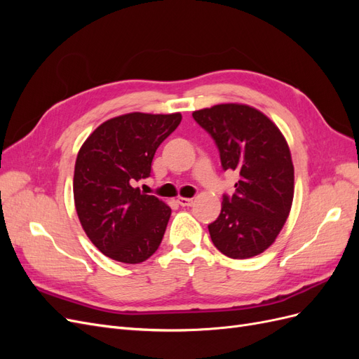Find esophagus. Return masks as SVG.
Here are the masks:
<instances>
[{
  "label": "esophagus",
  "mask_w": 359,
  "mask_h": 359,
  "mask_svg": "<svg viewBox=\"0 0 359 359\" xmlns=\"http://www.w3.org/2000/svg\"><path fill=\"white\" fill-rule=\"evenodd\" d=\"M177 202L181 205V206H190L191 203H193V199H190V198H178L177 199Z\"/></svg>",
  "instance_id": "1"
}]
</instances>
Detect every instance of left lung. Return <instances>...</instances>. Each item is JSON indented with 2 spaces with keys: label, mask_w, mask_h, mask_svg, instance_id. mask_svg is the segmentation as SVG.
Returning a JSON list of instances; mask_svg holds the SVG:
<instances>
[{
  "label": "left lung",
  "mask_w": 359,
  "mask_h": 359,
  "mask_svg": "<svg viewBox=\"0 0 359 359\" xmlns=\"http://www.w3.org/2000/svg\"><path fill=\"white\" fill-rule=\"evenodd\" d=\"M193 118L211 135L224 170L240 181L222 212L208 224L217 250L232 259L264 253L283 229L293 201V163L278 127L248 104L224 103L194 111Z\"/></svg>",
  "instance_id": "obj_1"
}]
</instances>
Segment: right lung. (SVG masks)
<instances>
[{"label": "right lung", "mask_w": 359, "mask_h": 359, "mask_svg": "<svg viewBox=\"0 0 359 359\" xmlns=\"http://www.w3.org/2000/svg\"><path fill=\"white\" fill-rule=\"evenodd\" d=\"M181 118L180 112L119 115L97 127L81 147L74 206L86 236L104 256L140 264L158 248L172 211L135 184L149 177L157 148Z\"/></svg>", "instance_id": "add662e5"}]
</instances>
